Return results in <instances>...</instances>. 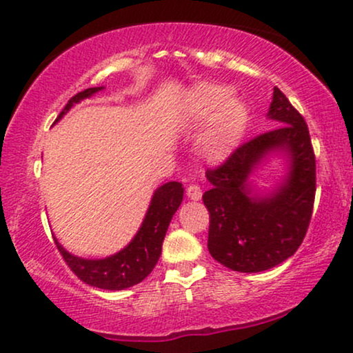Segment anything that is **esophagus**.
<instances>
[{"label":"esophagus","instance_id":"1","mask_svg":"<svg viewBox=\"0 0 353 353\" xmlns=\"http://www.w3.org/2000/svg\"><path fill=\"white\" fill-rule=\"evenodd\" d=\"M185 194H188L189 197L192 199V201H199V199L202 197V189H201V185H197V184H189L188 189H185Z\"/></svg>","mask_w":353,"mask_h":353}]
</instances>
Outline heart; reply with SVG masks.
Wrapping results in <instances>:
<instances>
[{
    "mask_svg": "<svg viewBox=\"0 0 353 353\" xmlns=\"http://www.w3.org/2000/svg\"><path fill=\"white\" fill-rule=\"evenodd\" d=\"M230 88L217 83H199L189 95V117L195 125L207 121L199 150L209 161H222L235 150L248 123V110Z\"/></svg>",
    "mask_w": 353,
    "mask_h": 353,
    "instance_id": "obj_1",
    "label": "heart"
}]
</instances>
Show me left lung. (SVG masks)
Returning <instances> with one entry per match:
<instances>
[{
    "label": "left lung",
    "instance_id": "8db88e82",
    "mask_svg": "<svg viewBox=\"0 0 353 353\" xmlns=\"http://www.w3.org/2000/svg\"><path fill=\"white\" fill-rule=\"evenodd\" d=\"M268 117L281 126L254 136L207 169L210 189L202 195L210 215L209 252L240 273L274 268L292 256L311 223L316 197V154L304 117L274 87ZM292 156L288 179L271 198H252L245 184L251 169L270 150Z\"/></svg>",
    "mask_w": 353,
    "mask_h": 353
}]
</instances>
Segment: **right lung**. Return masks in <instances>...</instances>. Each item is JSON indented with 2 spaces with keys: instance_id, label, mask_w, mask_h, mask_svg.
Returning a JSON list of instances; mask_svg holds the SVG:
<instances>
[{
  "instance_id": "obj_1",
  "label": "right lung",
  "mask_w": 353,
  "mask_h": 353,
  "mask_svg": "<svg viewBox=\"0 0 353 353\" xmlns=\"http://www.w3.org/2000/svg\"><path fill=\"white\" fill-rule=\"evenodd\" d=\"M99 90H101V87L87 88V90L79 92L77 95L72 97L69 103L59 113L57 120H61L63 113L69 112L72 105ZM182 195H184V188L181 182H168V184L161 185L152 195L146 219L133 241L120 253L105 258V260H83V258L74 256L65 252L57 240H55V245H57L63 261L74 271L80 281L108 291H120L134 286V284L141 283L158 263L165 232H168L172 215L179 209Z\"/></svg>"
}]
</instances>
